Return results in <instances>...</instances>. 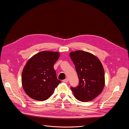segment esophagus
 <instances>
[{
    "label": "esophagus",
    "instance_id": "1",
    "mask_svg": "<svg viewBox=\"0 0 129 129\" xmlns=\"http://www.w3.org/2000/svg\"><path fill=\"white\" fill-rule=\"evenodd\" d=\"M62 82H68V79H66L63 80H62Z\"/></svg>",
    "mask_w": 129,
    "mask_h": 129
}]
</instances>
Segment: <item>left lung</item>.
<instances>
[{"instance_id":"1","label":"left lung","mask_w":129,"mask_h":129,"mask_svg":"<svg viewBox=\"0 0 129 129\" xmlns=\"http://www.w3.org/2000/svg\"><path fill=\"white\" fill-rule=\"evenodd\" d=\"M69 55L79 79V85L71 87L74 96L81 102L93 100L102 92L105 85L102 63L92 54L83 50L72 52Z\"/></svg>"}]
</instances>
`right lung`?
<instances>
[{
	"mask_svg": "<svg viewBox=\"0 0 129 129\" xmlns=\"http://www.w3.org/2000/svg\"><path fill=\"white\" fill-rule=\"evenodd\" d=\"M60 55L57 52L42 51L27 62L22 72L21 82L25 92L30 98L42 101L53 94L61 82L54 69Z\"/></svg>",
	"mask_w": 129,
	"mask_h": 129,
	"instance_id": "right-lung-1",
	"label": "right lung"
}]
</instances>
